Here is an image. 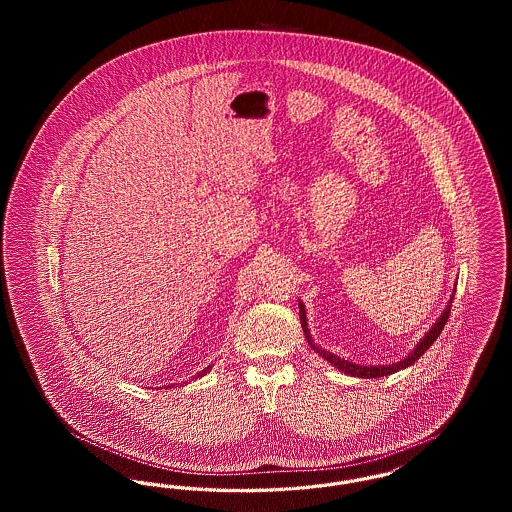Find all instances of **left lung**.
<instances>
[{
  "label": "left lung",
  "instance_id": "left-lung-1",
  "mask_svg": "<svg viewBox=\"0 0 512 512\" xmlns=\"http://www.w3.org/2000/svg\"><path fill=\"white\" fill-rule=\"evenodd\" d=\"M451 303H453V297L449 299V303H447L445 311L441 313V317L438 318V322L430 328V332H428L422 340L416 343V347H414L413 351H411L403 361L382 366L355 365V363H349V361L341 359V357L334 355V353H330V351H326V349H320V347H317V345L313 343V340H311V334H309V328H307L305 307H303V303H301V301H299V317H301V326H303L305 338H307V341L311 343V347L317 351L318 355H320V357H324L330 365L336 366L338 370L345 372V374H349V376H357V378H382V376L393 374V372H397V370H401V368H407V366L414 365V363H416V361L426 353V349H430V345H432L434 341L438 340V336L441 334V330H443V326H445L447 318H449V313H451Z\"/></svg>",
  "mask_w": 512,
  "mask_h": 512
}]
</instances>
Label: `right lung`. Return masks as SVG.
<instances>
[{"label":"right lung","mask_w":512,"mask_h":512,"mask_svg":"<svg viewBox=\"0 0 512 512\" xmlns=\"http://www.w3.org/2000/svg\"><path fill=\"white\" fill-rule=\"evenodd\" d=\"M209 368H211V366H207V368H205V370H201V372H199V374H197V378H199V376H205V374H207V372H209Z\"/></svg>","instance_id":"1"}]
</instances>
